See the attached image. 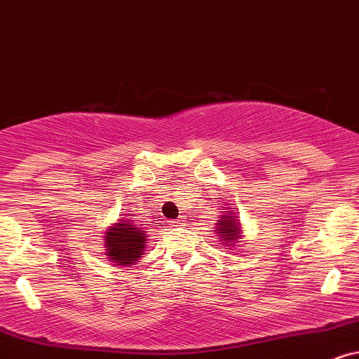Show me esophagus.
Segmentation results:
<instances>
[{
    "label": "esophagus",
    "instance_id": "1",
    "mask_svg": "<svg viewBox=\"0 0 359 359\" xmlns=\"http://www.w3.org/2000/svg\"><path fill=\"white\" fill-rule=\"evenodd\" d=\"M182 224H184L182 219H170V221H168V226L170 227H179L182 226Z\"/></svg>",
    "mask_w": 359,
    "mask_h": 359
}]
</instances>
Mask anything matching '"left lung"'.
Here are the masks:
<instances>
[{
	"instance_id": "8db88e82",
	"label": "left lung",
	"mask_w": 359,
	"mask_h": 359,
	"mask_svg": "<svg viewBox=\"0 0 359 359\" xmlns=\"http://www.w3.org/2000/svg\"><path fill=\"white\" fill-rule=\"evenodd\" d=\"M217 234L221 236L219 239H224L226 243H231L234 241L236 237H239V222L237 219L229 215V217H222V221H219V227H217Z\"/></svg>"
}]
</instances>
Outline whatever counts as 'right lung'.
Returning a JSON list of instances; mask_svg holds the SVG:
<instances>
[{"instance_id":"1","label":"right lung","mask_w":359,"mask_h":359,"mask_svg":"<svg viewBox=\"0 0 359 359\" xmlns=\"http://www.w3.org/2000/svg\"><path fill=\"white\" fill-rule=\"evenodd\" d=\"M145 231L133 227L128 221L116 222L107 232V256L118 266L133 264L145 249Z\"/></svg>"}]
</instances>
